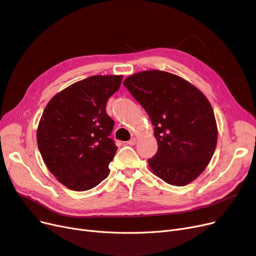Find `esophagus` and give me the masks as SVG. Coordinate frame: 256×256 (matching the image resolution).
<instances>
[{"label": "esophagus", "mask_w": 256, "mask_h": 256, "mask_svg": "<svg viewBox=\"0 0 256 256\" xmlns=\"http://www.w3.org/2000/svg\"><path fill=\"white\" fill-rule=\"evenodd\" d=\"M136 143V138H130V140L127 142V144L128 145H130V146H134V144Z\"/></svg>", "instance_id": "34e87169"}]
</instances>
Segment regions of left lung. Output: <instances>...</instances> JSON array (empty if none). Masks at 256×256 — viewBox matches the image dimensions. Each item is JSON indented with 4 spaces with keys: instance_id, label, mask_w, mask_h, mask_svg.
I'll return each mask as SVG.
<instances>
[{
    "instance_id": "8db88e82",
    "label": "left lung",
    "mask_w": 256,
    "mask_h": 256,
    "mask_svg": "<svg viewBox=\"0 0 256 256\" xmlns=\"http://www.w3.org/2000/svg\"><path fill=\"white\" fill-rule=\"evenodd\" d=\"M122 84L154 126L158 150L147 160L152 171L178 187L194 180L208 166L218 138L207 98L180 76L160 70L138 72Z\"/></svg>"
}]
</instances>
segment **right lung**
<instances>
[{"label":"right lung","instance_id":"add662e5","mask_svg":"<svg viewBox=\"0 0 256 256\" xmlns=\"http://www.w3.org/2000/svg\"><path fill=\"white\" fill-rule=\"evenodd\" d=\"M122 80V76H88L58 92L46 106L37 129L38 150L65 187L86 191L109 175L118 147L110 138L114 120L106 106Z\"/></svg>","mask_w":256,"mask_h":256}]
</instances>
